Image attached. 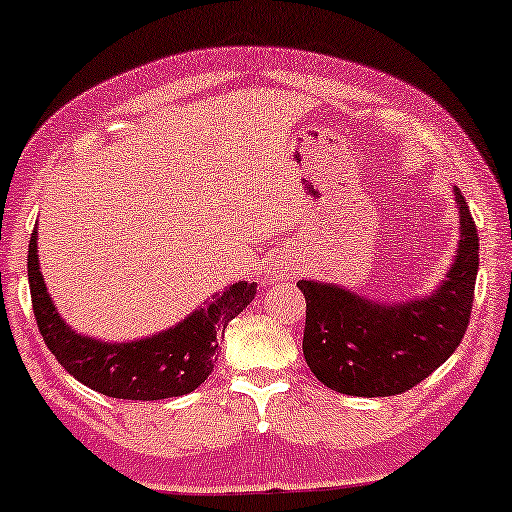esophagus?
Here are the masks:
<instances>
[{
  "instance_id": "1",
  "label": "esophagus",
  "mask_w": 512,
  "mask_h": 512,
  "mask_svg": "<svg viewBox=\"0 0 512 512\" xmlns=\"http://www.w3.org/2000/svg\"><path fill=\"white\" fill-rule=\"evenodd\" d=\"M282 270H287V272H291V268H289V263H282Z\"/></svg>"
}]
</instances>
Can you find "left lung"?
<instances>
[{
    "mask_svg": "<svg viewBox=\"0 0 512 512\" xmlns=\"http://www.w3.org/2000/svg\"><path fill=\"white\" fill-rule=\"evenodd\" d=\"M461 240L447 280L421 301L378 305L334 284L301 280L303 355L324 386L343 395H402L459 348L473 313L480 237L456 188Z\"/></svg>",
    "mask_w": 512,
    "mask_h": 512,
    "instance_id": "1",
    "label": "left lung"
}]
</instances>
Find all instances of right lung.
<instances>
[{"mask_svg":"<svg viewBox=\"0 0 512 512\" xmlns=\"http://www.w3.org/2000/svg\"><path fill=\"white\" fill-rule=\"evenodd\" d=\"M28 280L46 348L79 383L117 400H167L202 386L214 371L225 327L256 296V284L237 282L164 334L103 343L75 334L53 308L37 263V232L30 237Z\"/></svg>","mask_w":512,"mask_h":512,"instance_id":"obj_1","label":"right lung"}]
</instances>
